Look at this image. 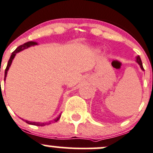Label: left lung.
<instances>
[{"instance_id": "left-lung-1", "label": "left lung", "mask_w": 153, "mask_h": 153, "mask_svg": "<svg viewBox=\"0 0 153 153\" xmlns=\"http://www.w3.org/2000/svg\"><path fill=\"white\" fill-rule=\"evenodd\" d=\"M136 62H138V64H139V65H140V67H141V70H144V67H143V65H142V62H141V58H140V56H137V58H136Z\"/></svg>"}]
</instances>
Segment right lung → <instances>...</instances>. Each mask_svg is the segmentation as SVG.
Here are the masks:
<instances>
[{"mask_svg": "<svg viewBox=\"0 0 153 153\" xmlns=\"http://www.w3.org/2000/svg\"><path fill=\"white\" fill-rule=\"evenodd\" d=\"M35 45H37V43L35 42H28L25 43V44H23V45H20V46H19V47H17V49H16L15 51H14V52L12 53V56H11V57H10V59H9V62H8V64H7V66H6V70H5L4 81H5V80H6V75H7V71H8V70H9V67H10L11 64H12V62L13 59H14V56H15L16 53H18V52H20V51H22V50L25 49V48H29L30 46ZM60 117H61V114L59 115V117H58L56 119V120H53V122H57L58 120H59V119H60ZM24 121H25V123H26L30 124V125H37V126H44V125H47V124H51V123H52V122H53V121H51V122H49V123H31V122L27 121V120H24Z\"/></svg>", "mask_w": 153, "mask_h": 153, "instance_id": "right-lung-1", "label": "right lung"}]
</instances>
